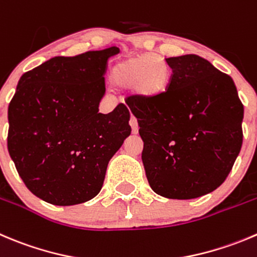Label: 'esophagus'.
<instances>
[{"instance_id": "esophagus-1", "label": "esophagus", "mask_w": 257, "mask_h": 257, "mask_svg": "<svg viewBox=\"0 0 257 257\" xmlns=\"http://www.w3.org/2000/svg\"><path fill=\"white\" fill-rule=\"evenodd\" d=\"M129 124L132 126V133L137 134L138 133V123H137V119L134 116H131V120H129Z\"/></svg>"}]
</instances>
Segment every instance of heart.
Returning <instances> with one entry per match:
<instances>
[{
    "label": "heart",
    "mask_w": 257,
    "mask_h": 257,
    "mask_svg": "<svg viewBox=\"0 0 257 257\" xmlns=\"http://www.w3.org/2000/svg\"><path fill=\"white\" fill-rule=\"evenodd\" d=\"M157 67H162L157 69ZM171 74L161 57L146 54L120 62L111 73V81L118 88L136 89L144 98H156L168 88Z\"/></svg>",
    "instance_id": "b5f03b06"
}]
</instances>
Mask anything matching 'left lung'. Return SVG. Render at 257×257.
Returning <instances> with one entry per match:
<instances>
[{"label": "left lung", "mask_w": 257, "mask_h": 257, "mask_svg": "<svg viewBox=\"0 0 257 257\" xmlns=\"http://www.w3.org/2000/svg\"><path fill=\"white\" fill-rule=\"evenodd\" d=\"M168 88L129 96L143 139L146 176L157 195L191 200L225 182L242 146L243 105L233 80L203 57L166 59Z\"/></svg>", "instance_id": "1"}]
</instances>
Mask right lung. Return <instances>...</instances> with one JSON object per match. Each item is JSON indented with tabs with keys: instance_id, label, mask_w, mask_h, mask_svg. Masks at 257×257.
<instances>
[{
	"instance_id": "right-lung-1",
	"label": "right lung",
	"mask_w": 257,
	"mask_h": 257,
	"mask_svg": "<svg viewBox=\"0 0 257 257\" xmlns=\"http://www.w3.org/2000/svg\"><path fill=\"white\" fill-rule=\"evenodd\" d=\"M111 46L55 56L20 78L9 105V153L27 188L56 206L95 197L111 157L131 136V114L118 104L99 113Z\"/></svg>"
}]
</instances>
